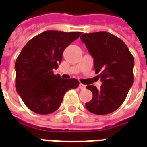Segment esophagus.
Wrapping results in <instances>:
<instances>
[{"label": "esophagus", "mask_w": 147, "mask_h": 147, "mask_svg": "<svg viewBox=\"0 0 147 147\" xmlns=\"http://www.w3.org/2000/svg\"><path fill=\"white\" fill-rule=\"evenodd\" d=\"M85 85H84V84H79V88H80V89H84V88H85Z\"/></svg>", "instance_id": "obj_1"}]
</instances>
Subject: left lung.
Masks as SVG:
<instances>
[{
	"label": "left lung",
	"instance_id": "8db88e82",
	"mask_svg": "<svg viewBox=\"0 0 147 147\" xmlns=\"http://www.w3.org/2000/svg\"><path fill=\"white\" fill-rule=\"evenodd\" d=\"M94 59L96 74L102 84L100 89L88 85L92 92V100L86 109L97 115L111 113L121 105L134 82L132 54L123 41L106 31L84 34L80 36Z\"/></svg>",
	"mask_w": 147,
	"mask_h": 147
}]
</instances>
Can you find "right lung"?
<instances>
[{
	"label": "right lung",
	"mask_w": 147,
	"mask_h": 147,
	"mask_svg": "<svg viewBox=\"0 0 147 147\" xmlns=\"http://www.w3.org/2000/svg\"><path fill=\"white\" fill-rule=\"evenodd\" d=\"M81 34L47 30L22 48L15 63L16 90L30 110L38 114L56 111L66 92L78 87V80L63 79L53 69L58 68L64 49Z\"/></svg>",
	"instance_id": "1"
}]
</instances>
